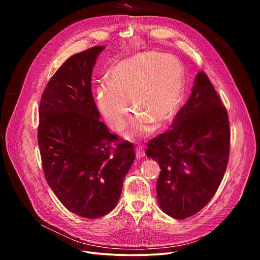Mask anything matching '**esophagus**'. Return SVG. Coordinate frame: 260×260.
Returning <instances> with one entry per match:
<instances>
[{"label": "esophagus", "mask_w": 260, "mask_h": 260, "mask_svg": "<svg viewBox=\"0 0 260 260\" xmlns=\"http://www.w3.org/2000/svg\"><path fill=\"white\" fill-rule=\"evenodd\" d=\"M145 156V152H144V148L142 146H138L136 148V158L137 159H142Z\"/></svg>", "instance_id": "34e87169"}]
</instances>
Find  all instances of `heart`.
<instances>
[{"label": "heart", "mask_w": 260, "mask_h": 260, "mask_svg": "<svg viewBox=\"0 0 260 260\" xmlns=\"http://www.w3.org/2000/svg\"><path fill=\"white\" fill-rule=\"evenodd\" d=\"M183 67L171 54L143 52L116 64L97 88L100 111L114 129L125 126L129 105L137 113L128 135H143L177 113L183 92Z\"/></svg>", "instance_id": "b5f03b06"}]
</instances>
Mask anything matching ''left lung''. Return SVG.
<instances>
[{"mask_svg":"<svg viewBox=\"0 0 260 260\" xmlns=\"http://www.w3.org/2000/svg\"><path fill=\"white\" fill-rule=\"evenodd\" d=\"M230 140L226 108L200 72L172 128L147 143L146 156L161 169L156 190L163 212L184 219L207 206L225 173Z\"/></svg>","mask_w":260,"mask_h":260,"instance_id":"left-lung-1","label":"left lung"}]
</instances>
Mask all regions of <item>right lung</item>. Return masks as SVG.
<instances>
[{
  "label": "right lung",
  "mask_w": 260,
  "mask_h": 260,
  "mask_svg": "<svg viewBox=\"0 0 260 260\" xmlns=\"http://www.w3.org/2000/svg\"><path fill=\"white\" fill-rule=\"evenodd\" d=\"M105 46L68 58L47 83L39 108L38 143L45 179L63 206L78 216L102 217L117 206L136 158L99 120L91 73Z\"/></svg>",
  "instance_id": "obj_1"
}]
</instances>
